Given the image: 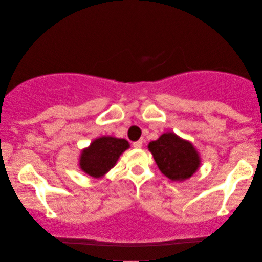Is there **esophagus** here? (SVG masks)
Wrapping results in <instances>:
<instances>
[{"instance_id": "1", "label": "esophagus", "mask_w": 262, "mask_h": 262, "mask_svg": "<svg viewBox=\"0 0 262 262\" xmlns=\"http://www.w3.org/2000/svg\"><path fill=\"white\" fill-rule=\"evenodd\" d=\"M134 148H136V149H141L142 148V145H143V142L142 141H137V142H134Z\"/></svg>"}]
</instances>
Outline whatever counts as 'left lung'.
I'll list each match as a JSON object with an SVG mask.
<instances>
[{
  "mask_svg": "<svg viewBox=\"0 0 262 262\" xmlns=\"http://www.w3.org/2000/svg\"><path fill=\"white\" fill-rule=\"evenodd\" d=\"M148 148L161 170L171 181H184L198 170L200 156L191 142L166 132L149 143Z\"/></svg>",
  "mask_w": 262,
  "mask_h": 262,
  "instance_id": "obj_1",
  "label": "left lung"
}]
</instances>
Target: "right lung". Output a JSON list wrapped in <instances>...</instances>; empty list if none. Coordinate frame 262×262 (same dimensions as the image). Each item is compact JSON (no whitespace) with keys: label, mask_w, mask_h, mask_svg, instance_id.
Here are the masks:
<instances>
[{"label":"right lung","mask_w":262,"mask_h":262,"mask_svg":"<svg viewBox=\"0 0 262 262\" xmlns=\"http://www.w3.org/2000/svg\"><path fill=\"white\" fill-rule=\"evenodd\" d=\"M128 148L126 139L102 136L81 152L80 168L93 178H101L116 166L119 156Z\"/></svg>","instance_id":"obj_1"}]
</instances>
